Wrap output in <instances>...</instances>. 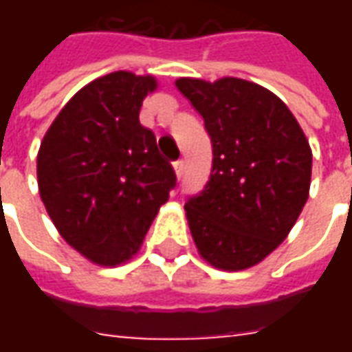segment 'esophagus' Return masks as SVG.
Here are the masks:
<instances>
[{"mask_svg": "<svg viewBox=\"0 0 352 352\" xmlns=\"http://www.w3.org/2000/svg\"><path fill=\"white\" fill-rule=\"evenodd\" d=\"M173 169H175L177 179H183V175H184V162L183 160H177L175 164H173Z\"/></svg>", "mask_w": 352, "mask_h": 352, "instance_id": "obj_1", "label": "esophagus"}]
</instances>
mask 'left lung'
<instances>
[{
  "instance_id": "obj_1",
  "label": "left lung",
  "mask_w": 352,
  "mask_h": 352,
  "mask_svg": "<svg viewBox=\"0 0 352 352\" xmlns=\"http://www.w3.org/2000/svg\"><path fill=\"white\" fill-rule=\"evenodd\" d=\"M175 87L204 116L213 169L186 221L199 256L222 272L260 264L309 198V141L285 101L251 80L181 77Z\"/></svg>"
}]
</instances>
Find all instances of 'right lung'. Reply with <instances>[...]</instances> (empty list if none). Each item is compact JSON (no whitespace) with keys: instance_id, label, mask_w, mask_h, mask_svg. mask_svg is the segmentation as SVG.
<instances>
[{"instance_id":"obj_1","label":"right lung","mask_w":352,"mask_h":352,"mask_svg":"<svg viewBox=\"0 0 352 352\" xmlns=\"http://www.w3.org/2000/svg\"><path fill=\"white\" fill-rule=\"evenodd\" d=\"M153 75L113 72L67 101L37 153V184L58 234L98 265L135 256L175 186L173 168L139 122Z\"/></svg>"}]
</instances>
